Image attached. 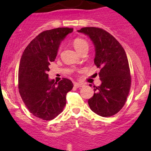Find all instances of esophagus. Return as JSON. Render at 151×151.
<instances>
[{
  "instance_id": "esophagus-1",
  "label": "esophagus",
  "mask_w": 151,
  "mask_h": 151,
  "mask_svg": "<svg viewBox=\"0 0 151 151\" xmlns=\"http://www.w3.org/2000/svg\"><path fill=\"white\" fill-rule=\"evenodd\" d=\"M74 86H75V87H77V88H79V87H82L84 85V84H83V83H78V82H75L74 83Z\"/></svg>"
}]
</instances>
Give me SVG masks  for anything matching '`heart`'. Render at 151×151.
<instances>
[{
	"instance_id": "heart-1",
	"label": "heart",
	"mask_w": 151,
	"mask_h": 151,
	"mask_svg": "<svg viewBox=\"0 0 151 151\" xmlns=\"http://www.w3.org/2000/svg\"><path fill=\"white\" fill-rule=\"evenodd\" d=\"M73 45L74 47L75 48V50H77L78 52L82 50L83 49H88L89 47V45H88V42H86L84 39H82V38H75V39L73 40Z\"/></svg>"
}]
</instances>
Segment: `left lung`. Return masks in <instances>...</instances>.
I'll use <instances>...</instances> for the list:
<instances>
[{
    "mask_svg": "<svg viewBox=\"0 0 151 151\" xmlns=\"http://www.w3.org/2000/svg\"><path fill=\"white\" fill-rule=\"evenodd\" d=\"M77 31L92 41L95 48L94 64L101 68L99 76L101 84L97 87L93 86L95 93L88 104L95 114L103 117L111 116L123 108L131 88L126 52L117 40L103 29L86 27Z\"/></svg>",
    "mask_w": 151,
    "mask_h": 151,
    "instance_id": "obj_1",
    "label": "left lung"
}]
</instances>
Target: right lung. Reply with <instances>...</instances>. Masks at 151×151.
Here are the masks:
<instances>
[{
  "label": "right lung",
  "mask_w": 151,
  "mask_h": 151,
  "mask_svg": "<svg viewBox=\"0 0 151 151\" xmlns=\"http://www.w3.org/2000/svg\"><path fill=\"white\" fill-rule=\"evenodd\" d=\"M72 32L73 28L69 27L43 31L26 47L20 59V96L29 111L42 120H52L61 113L66 105V95L74 86L70 79L63 78L57 83L47 74L60 43Z\"/></svg>",
  "instance_id": "add662e5"
}]
</instances>
